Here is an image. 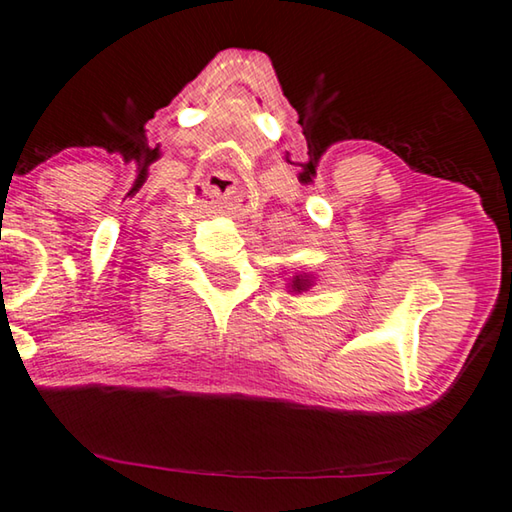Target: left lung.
Returning a JSON list of instances; mask_svg holds the SVG:
<instances>
[{
    "mask_svg": "<svg viewBox=\"0 0 512 512\" xmlns=\"http://www.w3.org/2000/svg\"><path fill=\"white\" fill-rule=\"evenodd\" d=\"M312 285H314V278L310 273H298L289 280L287 287H289V291H294V294H303V291L312 289Z\"/></svg>",
    "mask_w": 512,
    "mask_h": 512,
    "instance_id": "left-lung-1",
    "label": "left lung"
}]
</instances>
